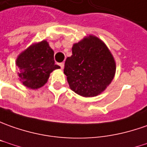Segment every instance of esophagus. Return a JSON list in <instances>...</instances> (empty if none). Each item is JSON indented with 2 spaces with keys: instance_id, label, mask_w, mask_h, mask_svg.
<instances>
[{
  "instance_id": "1",
  "label": "esophagus",
  "mask_w": 147,
  "mask_h": 147,
  "mask_svg": "<svg viewBox=\"0 0 147 147\" xmlns=\"http://www.w3.org/2000/svg\"><path fill=\"white\" fill-rule=\"evenodd\" d=\"M59 65L61 66V69H64V65H65V63H64V62L59 63Z\"/></svg>"
}]
</instances>
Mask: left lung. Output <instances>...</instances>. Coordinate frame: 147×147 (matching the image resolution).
<instances>
[{
    "label": "left lung",
    "mask_w": 147,
    "mask_h": 147,
    "mask_svg": "<svg viewBox=\"0 0 147 147\" xmlns=\"http://www.w3.org/2000/svg\"><path fill=\"white\" fill-rule=\"evenodd\" d=\"M116 61L107 45L90 34L73 45L64 74L70 89L82 97H94L110 85L116 74Z\"/></svg>",
    "instance_id": "left-lung-1"
}]
</instances>
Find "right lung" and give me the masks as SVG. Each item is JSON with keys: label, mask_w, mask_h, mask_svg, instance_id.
Here are the masks:
<instances>
[{"label": "right lung", "mask_w": 147, "mask_h": 147, "mask_svg": "<svg viewBox=\"0 0 147 147\" xmlns=\"http://www.w3.org/2000/svg\"><path fill=\"white\" fill-rule=\"evenodd\" d=\"M19 81L28 88L39 89L48 82L50 74L61 67L55 65L54 52L48 41L34 43L18 56Z\"/></svg>", "instance_id": "obj_1"}]
</instances>
